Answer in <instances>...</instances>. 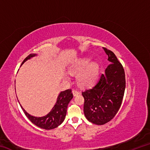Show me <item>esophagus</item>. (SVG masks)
Returning <instances> with one entry per match:
<instances>
[{
	"mask_svg": "<svg viewBox=\"0 0 150 150\" xmlns=\"http://www.w3.org/2000/svg\"><path fill=\"white\" fill-rule=\"evenodd\" d=\"M72 92H73V96H75L78 95H79V94H80V93L78 91L75 90V89H73V90L72 91Z\"/></svg>",
	"mask_w": 150,
	"mask_h": 150,
	"instance_id": "esophagus-1",
	"label": "esophagus"
}]
</instances>
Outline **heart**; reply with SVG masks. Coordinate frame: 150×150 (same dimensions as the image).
<instances>
[{
  "label": "heart",
  "mask_w": 150,
  "mask_h": 150,
  "mask_svg": "<svg viewBox=\"0 0 150 150\" xmlns=\"http://www.w3.org/2000/svg\"><path fill=\"white\" fill-rule=\"evenodd\" d=\"M91 63V59L85 58L81 60L75 67L72 69V72L77 73L83 71L78 77L79 84L84 87H88L93 85L96 80L99 71V66L95 62Z\"/></svg>",
  "instance_id": "1"
}]
</instances>
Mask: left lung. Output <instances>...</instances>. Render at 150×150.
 <instances>
[{
  "instance_id": "left-lung-1",
  "label": "left lung",
  "mask_w": 150,
  "mask_h": 150,
  "mask_svg": "<svg viewBox=\"0 0 150 150\" xmlns=\"http://www.w3.org/2000/svg\"><path fill=\"white\" fill-rule=\"evenodd\" d=\"M104 50L110 63L95 84L82 92L85 117L97 125H103L115 117L121 106L126 87L123 66L112 51L106 48Z\"/></svg>"
}]
</instances>
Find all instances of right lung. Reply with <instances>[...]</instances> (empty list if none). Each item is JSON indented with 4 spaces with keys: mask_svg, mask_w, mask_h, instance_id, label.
<instances>
[{
    "mask_svg": "<svg viewBox=\"0 0 150 150\" xmlns=\"http://www.w3.org/2000/svg\"><path fill=\"white\" fill-rule=\"evenodd\" d=\"M35 55L36 54H30L28 56L25 58L23 62L22 63V65L26 61L35 56ZM73 97V95L71 89H67L64 91H62L58 95L57 102L52 109V110L47 115L42 116V117H35V116H31L22 108L20 104V105L21 106L22 110L24 111L25 115L35 126L45 129V130H52V129L57 128L64 120L66 113H67L68 104L69 103Z\"/></svg>",
    "mask_w": 150,
    "mask_h": 150,
    "instance_id": "add662e5",
    "label": "right lung"
}]
</instances>
